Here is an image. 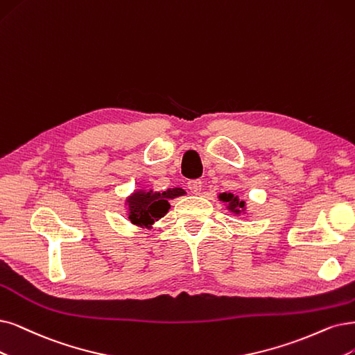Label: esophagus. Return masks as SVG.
I'll use <instances>...</instances> for the list:
<instances>
[{
	"mask_svg": "<svg viewBox=\"0 0 355 355\" xmlns=\"http://www.w3.org/2000/svg\"><path fill=\"white\" fill-rule=\"evenodd\" d=\"M189 184V189H190V191L193 193V194H199L200 193V190H202V184L203 182L200 181V180H191V181H189L187 182Z\"/></svg>",
	"mask_w": 355,
	"mask_h": 355,
	"instance_id": "obj_1",
	"label": "esophagus"
}]
</instances>
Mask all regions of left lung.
Here are the masks:
<instances>
[{
	"label": "left lung",
	"instance_id": "8db88e82",
	"mask_svg": "<svg viewBox=\"0 0 355 355\" xmlns=\"http://www.w3.org/2000/svg\"><path fill=\"white\" fill-rule=\"evenodd\" d=\"M219 199L227 202L230 205L228 207L231 209V211H234L235 214H240L243 209H244V202L239 200L237 198H234V194H231V193H222L219 196Z\"/></svg>",
	"mask_w": 355,
	"mask_h": 355
}]
</instances>
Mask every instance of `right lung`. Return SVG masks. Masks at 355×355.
I'll return each instance as SVG.
<instances>
[{"mask_svg":"<svg viewBox=\"0 0 355 355\" xmlns=\"http://www.w3.org/2000/svg\"><path fill=\"white\" fill-rule=\"evenodd\" d=\"M184 194L181 189H173L164 193H135L128 199V219L136 225L149 227L162 218L169 209V199Z\"/></svg>","mask_w":355,"mask_h":355,"instance_id":"add662e5","label":"right lung"}]
</instances>
